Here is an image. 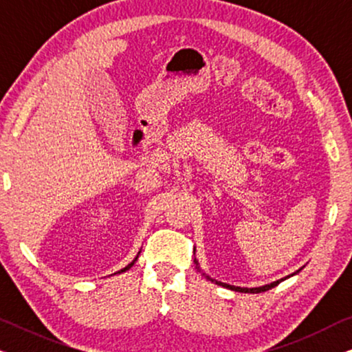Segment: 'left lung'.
I'll return each mask as SVG.
<instances>
[{
	"mask_svg": "<svg viewBox=\"0 0 352 352\" xmlns=\"http://www.w3.org/2000/svg\"><path fill=\"white\" fill-rule=\"evenodd\" d=\"M194 261H195V264H197V269H199V272H201V269H200V266H199V261H197V259H194ZM300 271H301V269H300ZM300 271L293 272V274H290V276H287V277L280 278V280H276V282H272V283H267V285H263V287H253V288H247V287H235V285H229V283H224V282H218V280H214V278H211L210 276H206L205 272H201V276L206 277V278H208V280H211V282H214L216 285L224 287V288H229V290H234V292H239V293H263V292L271 290V288H274L276 285H278V283H280L282 280H285V278L292 277V276H295V274H298Z\"/></svg>",
	"mask_w": 352,
	"mask_h": 352,
	"instance_id": "left-lung-1",
	"label": "left lung"
}]
</instances>
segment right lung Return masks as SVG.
<instances>
[{
	"mask_svg": "<svg viewBox=\"0 0 352 352\" xmlns=\"http://www.w3.org/2000/svg\"><path fill=\"white\" fill-rule=\"evenodd\" d=\"M139 253H141V252H139ZM139 253L136 254V258H134V259H133V261H131V263H129L126 267H123V269H122V271H118V272H115V274H122V272H126V271H128V269L133 266V264H134V261H138V258H139Z\"/></svg>",
	"mask_w": 352,
	"mask_h": 352,
	"instance_id": "1",
	"label": "right lung"
}]
</instances>
